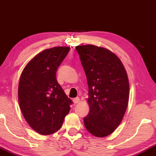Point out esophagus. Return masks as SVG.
<instances>
[{"label": "esophagus", "mask_w": 156, "mask_h": 156, "mask_svg": "<svg viewBox=\"0 0 156 156\" xmlns=\"http://www.w3.org/2000/svg\"><path fill=\"white\" fill-rule=\"evenodd\" d=\"M73 103H75V104H77V103H78L80 102V98H76L73 99Z\"/></svg>", "instance_id": "34e87169"}]
</instances>
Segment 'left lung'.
<instances>
[{
	"mask_svg": "<svg viewBox=\"0 0 156 156\" xmlns=\"http://www.w3.org/2000/svg\"><path fill=\"white\" fill-rule=\"evenodd\" d=\"M76 48L89 86V112L83 118L84 125L94 136L105 137L117 129L128 107L127 72L119 57L107 48L93 44Z\"/></svg>",
	"mask_w": 156,
	"mask_h": 156,
	"instance_id": "obj_1",
	"label": "left lung"
}]
</instances>
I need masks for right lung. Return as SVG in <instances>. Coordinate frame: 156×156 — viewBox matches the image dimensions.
Masks as SVG:
<instances>
[{"mask_svg":"<svg viewBox=\"0 0 156 156\" xmlns=\"http://www.w3.org/2000/svg\"><path fill=\"white\" fill-rule=\"evenodd\" d=\"M70 48L54 47L42 51L23 69L18 86L21 112L30 127L41 135H51L62 127L72 101L56 80L57 69Z\"/></svg>","mask_w":156,"mask_h":156,"instance_id":"add662e5","label":"right lung"}]
</instances>
